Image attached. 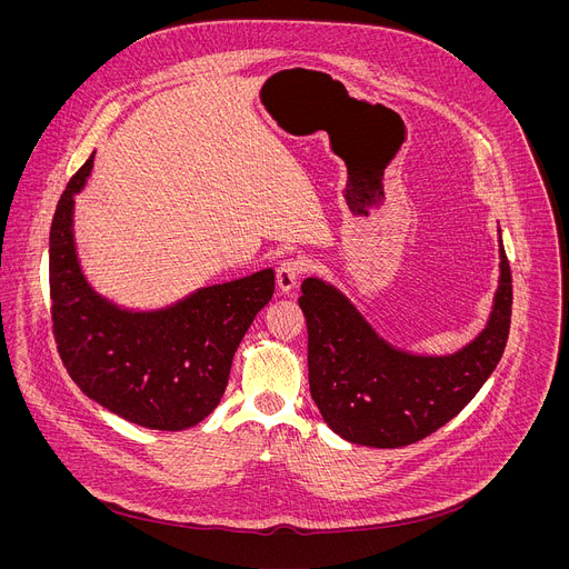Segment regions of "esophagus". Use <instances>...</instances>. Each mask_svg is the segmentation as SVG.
Instances as JSON below:
<instances>
[{
  "label": "esophagus",
  "instance_id": "34e87169",
  "mask_svg": "<svg viewBox=\"0 0 569 569\" xmlns=\"http://www.w3.org/2000/svg\"><path fill=\"white\" fill-rule=\"evenodd\" d=\"M303 272H306V261L303 259H283L279 263V268H277V283H279V288L283 292L292 290L299 283Z\"/></svg>",
  "mask_w": 569,
  "mask_h": 569
}]
</instances>
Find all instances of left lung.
Returning a JSON list of instances; mask_svg holds the SVG:
<instances>
[{
	"label": "left lung",
	"mask_w": 569,
	"mask_h": 569,
	"mask_svg": "<svg viewBox=\"0 0 569 569\" xmlns=\"http://www.w3.org/2000/svg\"><path fill=\"white\" fill-rule=\"evenodd\" d=\"M496 306L475 342L455 356H410L380 340L333 286L301 283L308 327V382L323 421L371 448L417 443L455 419L498 367L511 329V268L500 246Z\"/></svg>",
	"instance_id": "1"
}]
</instances>
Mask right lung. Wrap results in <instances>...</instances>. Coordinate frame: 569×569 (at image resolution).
Wrapping results in <instances>:
<instances>
[{
    "mask_svg": "<svg viewBox=\"0 0 569 569\" xmlns=\"http://www.w3.org/2000/svg\"><path fill=\"white\" fill-rule=\"evenodd\" d=\"M94 154L69 180L49 233L53 338L71 380L121 419L178 432L220 402L233 353L274 295V272L209 286L157 312H130L99 297L80 272L71 213Z\"/></svg>",
    "mask_w": 569,
    "mask_h": 569,
    "instance_id": "1",
    "label": "right lung"
}]
</instances>
